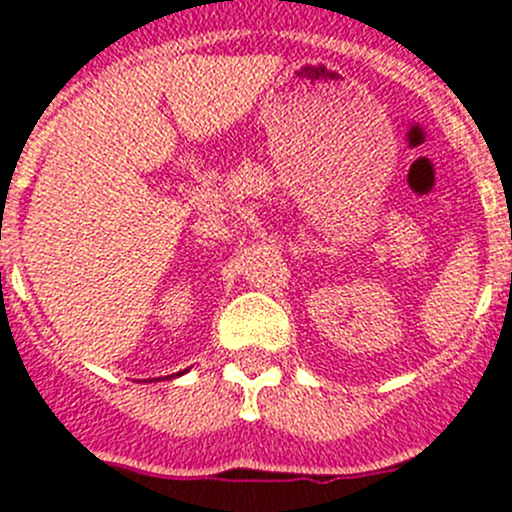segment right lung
I'll list each match as a JSON object with an SVG mask.
<instances>
[{"label":"right lung","mask_w":512,"mask_h":512,"mask_svg":"<svg viewBox=\"0 0 512 512\" xmlns=\"http://www.w3.org/2000/svg\"><path fill=\"white\" fill-rule=\"evenodd\" d=\"M181 374H186V371H179V374H176V376H181Z\"/></svg>","instance_id":"right-lung-1"}]
</instances>
